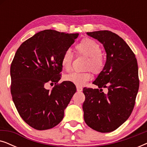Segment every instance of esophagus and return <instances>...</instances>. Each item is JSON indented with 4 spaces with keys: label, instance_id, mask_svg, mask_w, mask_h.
<instances>
[{
    "label": "esophagus",
    "instance_id": "34e87169",
    "mask_svg": "<svg viewBox=\"0 0 147 147\" xmlns=\"http://www.w3.org/2000/svg\"><path fill=\"white\" fill-rule=\"evenodd\" d=\"M82 88L80 87V86H77V91L78 92H82Z\"/></svg>",
    "mask_w": 147,
    "mask_h": 147
}]
</instances>
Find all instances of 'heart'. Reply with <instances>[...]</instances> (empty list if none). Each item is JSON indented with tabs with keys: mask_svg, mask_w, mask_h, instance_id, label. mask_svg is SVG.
<instances>
[{
	"mask_svg": "<svg viewBox=\"0 0 147 147\" xmlns=\"http://www.w3.org/2000/svg\"><path fill=\"white\" fill-rule=\"evenodd\" d=\"M78 55H83L88 57L86 62V69H91L95 74H100L104 67L105 61L102 54V49L100 44L93 39L86 38L82 40L75 47ZM73 54L69 49L63 52L61 58V65L65 71H69L71 68ZM92 78L91 71L72 72L65 76L67 81L73 82L77 86H83L90 81Z\"/></svg>",
	"mask_w": 147,
	"mask_h": 147,
	"instance_id": "heart-1",
	"label": "heart"
}]
</instances>
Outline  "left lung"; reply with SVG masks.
Masks as SVG:
<instances>
[{"instance_id": "8db88e82", "label": "left lung", "mask_w": 147, "mask_h": 147, "mask_svg": "<svg viewBox=\"0 0 147 147\" xmlns=\"http://www.w3.org/2000/svg\"><path fill=\"white\" fill-rule=\"evenodd\" d=\"M103 44L106 62L93 82L99 89L84 88V118L86 124L100 132L114 131L129 118L139 88L135 55L122 39L110 31L88 32ZM103 87L108 88L105 94Z\"/></svg>"}]
</instances>
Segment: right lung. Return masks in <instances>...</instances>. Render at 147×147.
<instances>
[{"mask_svg":"<svg viewBox=\"0 0 147 147\" xmlns=\"http://www.w3.org/2000/svg\"><path fill=\"white\" fill-rule=\"evenodd\" d=\"M78 33L44 30L26 40L11 65V93L19 115L38 130H47L63 119L64 110L76 92L73 82L61 79V58ZM55 84L51 90L46 83Z\"/></svg>","mask_w":147,"mask_h":147,"instance_id":"obj_1","label":"right lung"}]
</instances>
